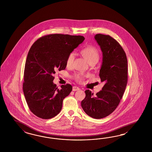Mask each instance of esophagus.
Masks as SVG:
<instances>
[{"label":"esophagus","mask_w":152,"mask_h":152,"mask_svg":"<svg viewBox=\"0 0 152 152\" xmlns=\"http://www.w3.org/2000/svg\"><path fill=\"white\" fill-rule=\"evenodd\" d=\"M79 90H80V88L79 87H77V86L73 87V91H78Z\"/></svg>","instance_id":"34e87169"}]
</instances>
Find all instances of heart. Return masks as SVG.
<instances>
[{"mask_svg":"<svg viewBox=\"0 0 152 152\" xmlns=\"http://www.w3.org/2000/svg\"><path fill=\"white\" fill-rule=\"evenodd\" d=\"M80 54L87 60L91 65H94L99 59V53L98 50L94 47L89 45L82 49L80 50ZM74 60V54L71 53L68 55L66 60V64L67 66L72 65ZM84 75L82 74H75L74 78L77 82H80L83 80Z\"/></svg>","mask_w":152,"mask_h":152,"instance_id":"b5f03b06","label":"heart"}]
</instances>
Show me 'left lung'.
I'll return each mask as SVG.
<instances>
[{"label": "left lung", "mask_w": 152, "mask_h": 152, "mask_svg": "<svg viewBox=\"0 0 152 152\" xmlns=\"http://www.w3.org/2000/svg\"><path fill=\"white\" fill-rule=\"evenodd\" d=\"M94 38L103 53L99 77L105 84L96 95L86 91L81 106L89 116L101 119L113 112L121 102L128 82V62L126 53L115 39L102 34Z\"/></svg>", "instance_id": "8db88e82"}]
</instances>
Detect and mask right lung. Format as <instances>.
Returning <instances> with one entry per match:
<instances>
[{
    "label": "right lung",
    "mask_w": 152,
    "mask_h": 152,
    "mask_svg": "<svg viewBox=\"0 0 152 152\" xmlns=\"http://www.w3.org/2000/svg\"><path fill=\"white\" fill-rule=\"evenodd\" d=\"M84 39L81 35L49 34L31 47L25 64L23 89L29 108L37 117L48 119L61 112L63 99L72 87L66 84L58 89L53 82V74L65 69L68 55Z\"/></svg>",
    "instance_id": "right-lung-1"
}]
</instances>
